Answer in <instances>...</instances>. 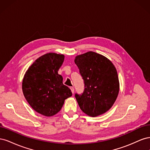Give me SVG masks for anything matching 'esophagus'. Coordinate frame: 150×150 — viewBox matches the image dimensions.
Listing matches in <instances>:
<instances>
[{
    "mask_svg": "<svg viewBox=\"0 0 150 150\" xmlns=\"http://www.w3.org/2000/svg\"><path fill=\"white\" fill-rule=\"evenodd\" d=\"M70 89H71V90L72 93L73 94V93H74V88H73V87H70Z\"/></svg>",
    "mask_w": 150,
    "mask_h": 150,
    "instance_id": "obj_1",
    "label": "esophagus"
}]
</instances>
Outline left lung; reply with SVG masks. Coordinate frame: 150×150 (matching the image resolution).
Listing matches in <instances>:
<instances>
[{
  "label": "left lung",
  "instance_id": "left-lung-1",
  "mask_svg": "<svg viewBox=\"0 0 150 150\" xmlns=\"http://www.w3.org/2000/svg\"><path fill=\"white\" fill-rule=\"evenodd\" d=\"M74 62L84 84L83 93L75 94L81 110L92 117L106 112L119 93L120 83L115 66L106 57L91 51L76 56Z\"/></svg>",
  "mask_w": 150,
  "mask_h": 150
}]
</instances>
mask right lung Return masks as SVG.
Here are the masks:
<instances>
[{"mask_svg": "<svg viewBox=\"0 0 150 150\" xmlns=\"http://www.w3.org/2000/svg\"><path fill=\"white\" fill-rule=\"evenodd\" d=\"M64 59L62 54H44L29 67L22 81V91L27 101L44 116L57 114L65 99L72 96L71 89L63 84L62 77L57 72Z\"/></svg>", "mask_w": 150, "mask_h": 150, "instance_id": "obj_1", "label": "right lung"}]
</instances>
